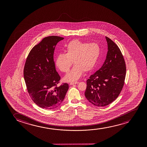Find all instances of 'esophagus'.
Instances as JSON below:
<instances>
[{
	"label": "esophagus",
	"instance_id": "obj_1",
	"mask_svg": "<svg viewBox=\"0 0 147 147\" xmlns=\"http://www.w3.org/2000/svg\"><path fill=\"white\" fill-rule=\"evenodd\" d=\"M78 83V82H72L70 83V85H72L76 84Z\"/></svg>",
	"mask_w": 147,
	"mask_h": 147
}]
</instances>
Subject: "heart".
Masks as SVG:
<instances>
[{
  "label": "heart",
  "mask_w": 147,
  "mask_h": 147,
  "mask_svg": "<svg viewBox=\"0 0 147 147\" xmlns=\"http://www.w3.org/2000/svg\"><path fill=\"white\" fill-rule=\"evenodd\" d=\"M65 52L57 55L56 64L62 72L67 73L73 61L74 66L64 77L65 80L71 81L78 79L83 71L88 72L93 69L100 56L101 48L95 42L75 40L67 45Z\"/></svg>",
  "instance_id": "obj_1"
}]
</instances>
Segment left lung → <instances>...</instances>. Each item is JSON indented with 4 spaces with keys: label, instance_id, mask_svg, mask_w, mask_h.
Listing matches in <instances>:
<instances>
[{
    "label": "left lung",
    "instance_id": "obj_1",
    "mask_svg": "<svg viewBox=\"0 0 147 147\" xmlns=\"http://www.w3.org/2000/svg\"><path fill=\"white\" fill-rule=\"evenodd\" d=\"M108 45L107 58L102 67L87 80L85 96L92 105L105 107L119 96L126 75L125 59L119 47L105 36Z\"/></svg>",
    "mask_w": 147,
    "mask_h": 147
}]
</instances>
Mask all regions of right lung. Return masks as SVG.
Listing matches in <instances>:
<instances>
[{"label":"right lung","instance_id":"add662e5","mask_svg":"<svg viewBox=\"0 0 147 147\" xmlns=\"http://www.w3.org/2000/svg\"><path fill=\"white\" fill-rule=\"evenodd\" d=\"M63 39L55 36L43 38L30 50L24 64V76L28 94L42 109L59 106L68 90L67 83L58 85L61 77L54 61L55 47Z\"/></svg>","mask_w":147,"mask_h":147}]
</instances>
